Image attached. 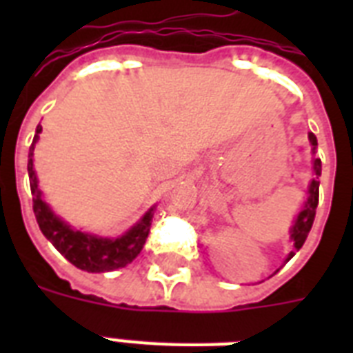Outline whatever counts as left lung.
Here are the masks:
<instances>
[{
    "label": "left lung",
    "instance_id": "left-lung-1",
    "mask_svg": "<svg viewBox=\"0 0 353 353\" xmlns=\"http://www.w3.org/2000/svg\"><path fill=\"white\" fill-rule=\"evenodd\" d=\"M310 143L313 146V152L317 148V137L310 133ZM313 170H315V179H312L310 183V196H307L306 203H304V209L299 212L295 220V225L291 229V236L290 240L293 241V251L288 254L285 258V262L293 258L295 251H299L302 245H304V241H306L307 234L312 231V225H313V220H315V210H317V205H319V176H321V159H315L313 161Z\"/></svg>",
    "mask_w": 353,
    "mask_h": 353
}]
</instances>
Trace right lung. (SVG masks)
Segmentation results:
<instances>
[{
    "label": "right lung",
    "mask_w": 353,
    "mask_h": 353,
    "mask_svg": "<svg viewBox=\"0 0 353 353\" xmlns=\"http://www.w3.org/2000/svg\"><path fill=\"white\" fill-rule=\"evenodd\" d=\"M41 132V126L36 128V135L32 139L29 150V179L30 192H32V210H34L36 221L40 225V231L43 232L47 240L57 247L60 254L68 258L74 268L88 271V273H104V271H113V269L124 268L139 252L143 251V245L148 238L150 225H152V210L150 209L143 216V220L137 225H133L126 234L121 238H99V236L88 234V232L74 231L68 223H63L60 218L52 214V210L47 207V203L41 199V192L36 181L34 168H32V150L38 141V133Z\"/></svg>",
    "instance_id": "obj_1"
}]
</instances>
